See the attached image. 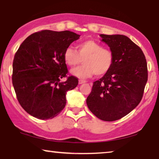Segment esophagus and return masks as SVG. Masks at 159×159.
Returning a JSON list of instances; mask_svg holds the SVG:
<instances>
[{"label":"esophagus","mask_w":159,"mask_h":159,"mask_svg":"<svg viewBox=\"0 0 159 159\" xmlns=\"http://www.w3.org/2000/svg\"><path fill=\"white\" fill-rule=\"evenodd\" d=\"M86 81L85 80H83V79H79V81H78V83H79V84H84L86 83Z\"/></svg>","instance_id":"34e87169"}]
</instances>
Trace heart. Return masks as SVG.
I'll use <instances>...</instances> for the list:
<instances>
[{"label":"heart","mask_w":159,"mask_h":159,"mask_svg":"<svg viewBox=\"0 0 159 159\" xmlns=\"http://www.w3.org/2000/svg\"><path fill=\"white\" fill-rule=\"evenodd\" d=\"M77 51L67 47L64 52V60L70 67H75L83 59L84 65L71 70L73 75L87 78L94 74L100 76L106 74L113 66L114 54L111 49L103 48L102 44L86 40L77 46Z\"/></svg>","instance_id":"b5f03b06"}]
</instances>
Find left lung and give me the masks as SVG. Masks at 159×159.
<instances>
[{
    "label": "left lung",
    "mask_w": 159,
    "mask_h": 159,
    "mask_svg": "<svg viewBox=\"0 0 159 159\" xmlns=\"http://www.w3.org/2000/svg\"><path fill=\"white\" fill-rule=\"evenodd\" d=\"M100 36L113 53V64L93 83L86 104L99 119L113 121L127 115L140 102L148 81L147 62L141 48L127 36Z\"/></svg>",
    "instance_id": "obj_1"
}]
</instances>
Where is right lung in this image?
<instances>
[{
	"instance_id": "add662e5",
	"label": "right lung",
	"mask_w": 159,
	"mask_h": 159,
	"mask_svg": "<svg viewBox=\"0 0 159 159\" xmlns=\"http://www.w3.org/2000/svg\"><path fill=\"white\" fill-rule=\"evenodd\" d=\"M80 35L73 32L41 30L29 35L14 55L12 84L22 108L39 119L56 117L66 105V93L78 84L67 76L65 49ZM67 77L65 82L60 79Z\"/></svg>"
}]
</instances>
